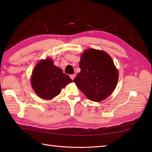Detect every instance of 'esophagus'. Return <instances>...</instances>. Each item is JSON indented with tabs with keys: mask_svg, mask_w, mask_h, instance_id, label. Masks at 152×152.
Segmentation results:
<instances>
[{
	"mask_svg": "<svg viewBox=\"0 0 152 152\" xmlns=\"http://www.w3.org/2000/svg\"><path fill=\"white\" fill-rule=\"evenodd\" d=\"M70 78L73 80L74 79V78H75V75H74V74H71V75H70Z\"/></svg>",
	"mask_w": 152,
	"mask_h": 152,
	"instance_id": "obj_1",
	"label": "esophagus"
}]
</instances>
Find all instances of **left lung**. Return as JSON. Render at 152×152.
Listing matches in <instances>:
<instances>
[{
  "label": "left lung",
  "mask_w": 152,
  "mask_h": 152,
  "mask_svg": "<svg viewBox=\"0 0 152 152\" xmlns=\"http://www.w3.org/2000/svg\"><path fill=\"white\" fill-rule=\"evenodd\" d=\"M80 59L81 71L73 82L91 101L106 99L114 91L119 77L112 57L104 51L89 49Z\"/></svg>",
  "instance_id": "left-lung-1"
}]
</instances>
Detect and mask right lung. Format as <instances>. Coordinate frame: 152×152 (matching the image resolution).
<instances>
[{"instance_id": "add662e5", "label": "right lung", "mask_w": 152, "mask_h": 152, "mask_svg": "<svg viewBox=\"0 0 152 152\" xmlns=\"http://www.w3.org/2000/svg\"><path fill=\"white\" fill-rule=\"evenodd\" d=\"M72 80L63 73L60 68L53 64L51 58L41 60L32 73L31 82L34 92L40 98L50 100L57 96L68 83Z\"/></svg>"}]
</instances>
